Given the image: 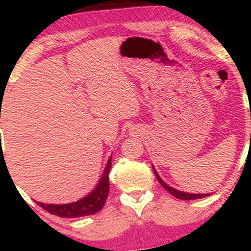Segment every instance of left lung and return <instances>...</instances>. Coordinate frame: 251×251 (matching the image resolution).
<instances>
[{"label":"left lung","mask_w":251,"mask_h":251,"mask_svg":"<svg viewBox=\"0 0 251 251\" xmlns=\"http://www.w3.org/2000/svg\"><path fill=\"white\" fill-rule=\"evenodd\" d=\"M152 168H153V166H152ZM153 171H154V175H155V177H157L158 181H159V183L162 184L163 188L168 190L170 194L174 195L176 198H178V200H184V201L200 200V198H203V197H206V196H210L209 194H188V192H183V191H179V190H176L174 188H171V186H169L168 184H166L165 181H164L162 178L159 177V175L157 174V171H155L154 168H153Z\"/></svg>","instance_id":"obj_1"}]
</instances>
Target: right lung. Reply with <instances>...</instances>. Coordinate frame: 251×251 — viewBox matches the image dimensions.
Masks as SVG:
<instances>
[{"label": "right lung", "mask_w": 251, "mask_h": 251, "mask_svg": "<svg viewBox=\"0 0 251 251\" xmlns=\"http://www.w3.org/2000/svg\"><path fill=\"white\" fill-rule=\"evenodd\" d=\"M112 157L109 158L107 165H106L105 171H103L101 179H100L99 184L97 188L91 192V194L83 197L82 200L74 201V203L70 204H43L39 203L42 209L48 211L51 215L59 216V217H66V218H75V217H82V216L94 215L98 211H100L105 205L106 198L108 196L109 191V170L112 168L111 163Z\"/></svg>", "instance_id": "right-lung-1"}]
</instances>
